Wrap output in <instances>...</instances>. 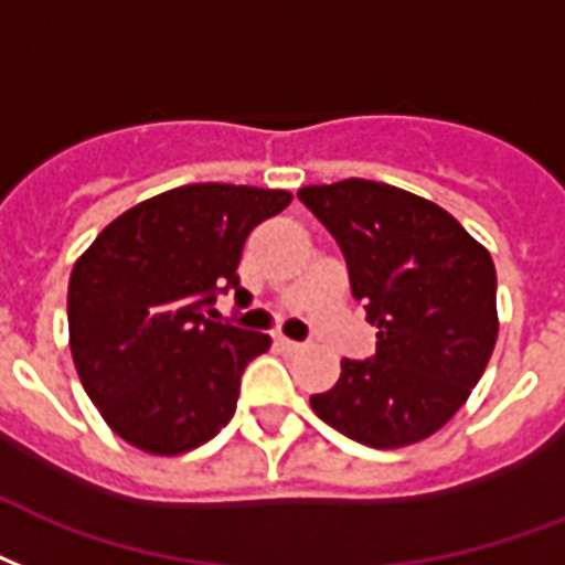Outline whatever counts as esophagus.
<instances>
[{"instance_id":"1","label":"esophagus","mask_w":565,"mask_h":565,"mask_svg":"<svg viewBox=\"0 0 565 565\" xmlns=\"http://www.w3.org/2000/svg\"><path fill=\"white\" fill-rule=\"evenodd\" d=\"M275 347H278V350H281V352H299L301 350L299 340L284 338V334H278V338H275Z\"/></svg>"}]
</instances>
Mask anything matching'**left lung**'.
<instances>
[{"label":"left lung","mask_w":565,"mask_h":565,"mask_svg":"<svg viewBox=\"0 0 565 565\" xmlns=\"http://www.w3.org/2000/svg\"><path fill=\"white\" fill-rule=\"evenodd\" d=\"M343 252L352 296L379 329L370 359H343L313 412L359 445L433 436L462 408L498 340L494 264L454 215L376 180L299 189Z\"/></svg>","instance_id":"8db88e82"}]
</instances>
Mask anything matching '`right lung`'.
<instances>
[{
	"mask_svg": "<svg viewBox=\"0 0 565 565\" xmlns=\"http://www.w3.org/2000/svg\"><path fill=\"white\" fill-rule=\"evenodd\" d=\"M281 189L192 183L141 201L82 254L67 287L71 352L106 424L148 454H186L234 417L248 361L269 334L215 322L254 227Z\"/></svg>",
	"mask_w": 565,
	"mask_h": 565,
	"instance_id": "obj_1",
	"label": "right lung"
}]
</instances>
